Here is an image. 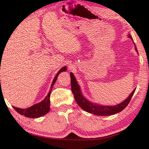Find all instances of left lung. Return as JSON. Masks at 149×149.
<instances>
[{
  "label": "left lung",
  "instance_id": "8db88e82",
  "mask_svg": "<svg viewBox=\"0 0 149 149\" xmlns=\"http://www.w3.org/2000/svg\"><path fill=\"white\" fill-rule=\"evenodd\" d=\"M128 37H129L130 39L133 40L132 36L130 35V34H128ZM135 49L136 52H138L136 45ZM70 75L71 78V89H72V92L73 93V95H74V99L75 100H76L77 103L78 104L79 107H80L83 110H84L85 111L97 116L113 115L122 111L128 105V104H129L130 100H131L132 97L133 96L134 93L135 92L136 90V89H134L133 91L130 93V95L125 100L123 101L120 104H118L117 105L104 106L99 104L91 102L89 101L88 100L85 98V97L83 96L82 92H81L80 86H79L78 83H77L73 73L70 72Z\"/></svg>",
  "mask_w": 149,
  "mask_h": 149
}]
</instances>
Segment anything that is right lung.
Instances as JSON below:
<instances>
[{
    "instance_id": "right-lung-1",
    "label": "right lung",
    "mask_w": 149,
    "mask_h": 149,
    "mask_svg": "<svg viewBox=\"0 0 149 149\" xmlns=\"http://www.w3.org/2000/svg\"><path fill=\"white\" fill-rule=\"evenodd\" d=\"M66 66H64L58 71V72L57 73L56 77H54V80H53L52 85H51L50 91L49 92L47 95L45 97L43 100L41 101L39 103H37L36 104L32 106V107L28 108V109H19V108H17L15 107H13V109H15L18 113H19L20 115H24L28 118H38L45 115L46 114L48 113L50 111L49 97L51 91L52 90L54 85L55 84V83L56 82L57 78H58L59 74H60V72L66 71Z\"/></svg>"
}]
</instances>
